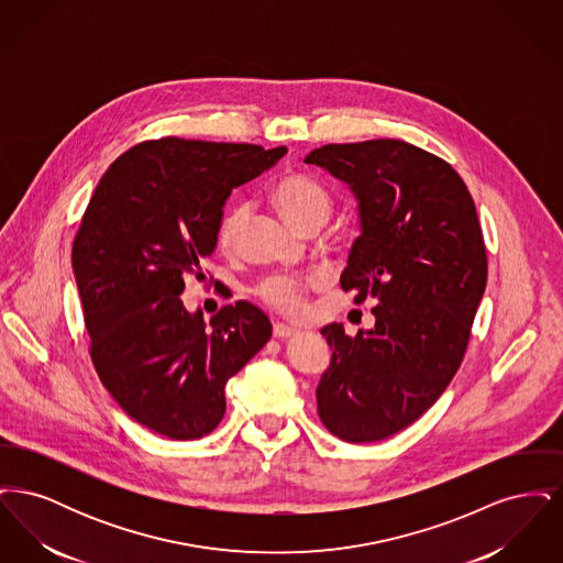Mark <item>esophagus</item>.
Returning a JSON list of instances; mask_svg holds the SVG:
<instances>
[{"label": "esophagus", "mask_w": 563, "mask_h": 563, "mask_svg": "<svg viewBox=\"0 0 563 563\" xmlns=\"http://www.w3.org/2000/svg\"><path fill=\"white\" fill-rule=\"evenodd\" d=\"M297 335V331L291 329V327H287V324H283V322H276L274 324V338L276 340H291Z\"/></svg>", "instance_id": "obj_1"}]
</instances>
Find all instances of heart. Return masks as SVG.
I'll use <instances>...</instances> for the list:
<instances>
[{
	"instance_id": "b5f03b06",
	"label": "heart",
	"mask_w": 563,
	"mask_h": 563,
	"mask_svg": "<svg viewBox=\"0 0 563 563\" xmlns=\"http://www.w3.org/2000/svg\"><path fill=\"white\" fill-rule=\"evenodd\" d=\"M272 198L280 213L299 230H306L317 223L322 225L333 209L331 191L324 188L319 179L306 173H289L283 179H278V184L272 189ZM246 211V205H234L221 217L217 228V242L223 251L236 246ZM319 283L321 276L317 274H269L257 283L255 295L278 312L299 314L306 295Z\"/></svg>"
}]
</instances>
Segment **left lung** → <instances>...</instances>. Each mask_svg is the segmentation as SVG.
Wrapping results in <instances>:
<instances>
[{"mask_svg": "<svg viewBox=\"0 0 563 563\" xmlns=\"http://www.w3.org/2000/svg\"><path fill=\"white\" fill-rule=\"evenodd\" d=\"M358 198L361 236L340 285L377 301L375 327L321 333L333 349L317 402L329 432L382 441L413 424L452 382L487 283L471 191L452 164L399 139L329 143L306 156Z\"/></svg>", "mask_w": 563, "mask_h": 563, "instance_id": "1", "label": "left lung"}]
</instances>
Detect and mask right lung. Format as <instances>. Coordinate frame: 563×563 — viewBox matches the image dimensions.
<instances>
[{
	"label": "right lung",
	"mask_w": 563,
	"mask_h": 563,
	"mask_svg": "<svg viewBox=\"0 0 563 563\" xmlns=\"http://www.w3.org/2000/svg\"><path fill=\"white\" fill-rule=\"evenodd\" d=\"M285 152L143 141L111 162L81 214L71 262L92 365L134 422L168 439L209 434L225 413V382L268 344L272 324L251 301L228 303L205 324L181 294L189 278H207L232 189Z\"/></svg>",
	"instance_id": "right-lung-1"
}]
</instances>
